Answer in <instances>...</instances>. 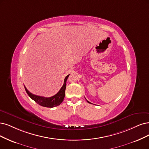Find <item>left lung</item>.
<instances>
[{
  "instance_id": "8db88e82",
  "label": "left lung",
  "mask_w": 149,
  "mask_h": 149,
  "mask_svg": "<svg viewBox=\"0 0 149 149\" xmlns=\"http://www.w3.org/2000/svg\"><path fill=\"white\" fill-rule=\"evenodd\" d=\"M88 102H89V103H90V102H88Z\"/></svg>"
}]
</instances>
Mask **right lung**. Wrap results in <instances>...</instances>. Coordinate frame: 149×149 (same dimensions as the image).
Masks as SVG:
<instances>
[{
  "label": "right lung",
  "mask_w": 149,
  "mask_h": 149,
  "mask_svg": "<svg viewBox=\"0 0 149 149\" xmlns=\"http://www.w3.org/2000/svg\"><path fill=\"white\" fill-rule=\"evenodd\" d=\"M70 74L65 77L64 81V84L61 88L58 91L57 94L55 95L49 97H45L43 96H40L33 95L32 93H30L28 90H27L26 86H24V88L27 93V95L32 99V100H34L36 102H37L38 104H39L40 106H42L43 107H54L60 105L61 104L64 100V98L65 96V90L66 88V81L68 79L69 76Z\"/></svg>",
  "instance_id": "right-lung-1"
}]
</instances>
